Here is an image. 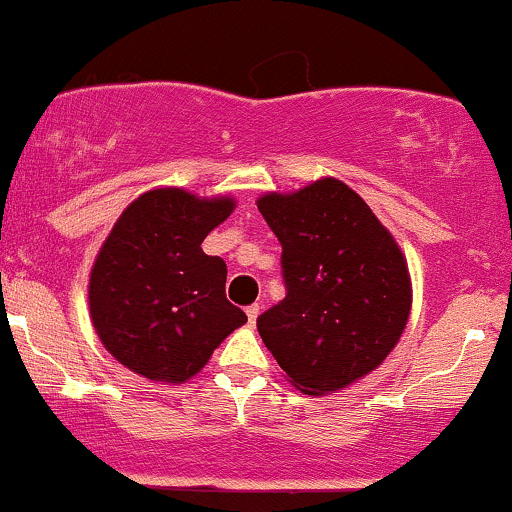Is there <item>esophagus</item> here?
<instances>
[{
	"label": "esophagus",
	"instance_id": "obj_1",
	"mask_svg": "<svg viewBox=\"0 0 512 512\" xmlns=\"http://www.w3.org/2000/svg\"><path fill=\"white\" fill-rule=\"evenodd\" d=\"M245 315H248V324L250 326H255V322H257V315H260V305H248L245 307Z\"/></svg>",
	"mask_w": 512,
	"mask_h": 512
}]
</instances>
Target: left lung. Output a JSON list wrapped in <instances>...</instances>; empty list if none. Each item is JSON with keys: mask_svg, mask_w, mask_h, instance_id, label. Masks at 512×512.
<instances>
[{"mask_svg": "<svg viewBox=\"0 0 512 512\" xmlns=\"http://www.w3.org/2000/svg\"><path fill=\"white\" fill-rule=\"evenodd\" d=\"M257 207L281 243L286 283V298L257 317L264 346L307 396L346 389L386 360L408 324V262L338 178L267 193Z\"/></svg>", "mask_w": 512, "mask_h": 512, "instance_id": "1", "label": "left lung"}]
</instances>
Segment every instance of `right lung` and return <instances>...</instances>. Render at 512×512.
Wrapping results in <instances>:
<instances>
[{
  "label": "right lung",
  "mask_w": 512,
  "mask_h": 512,
  "mask_svg": "<svg viewBox=\"0 0 512 512\" xmlns=\"http://www.w3.org/2000/svg\"><path fill=\"white\" fill-rule=\"evenodd\" d=\"M233 207L231 197L157 188L123 209L90 272L88 298L102 346L131 372L181 384L248 322L226 300V262L202 252Z\"/></svg>",
  "instance_id": "obj_1"
}]
</instances>
